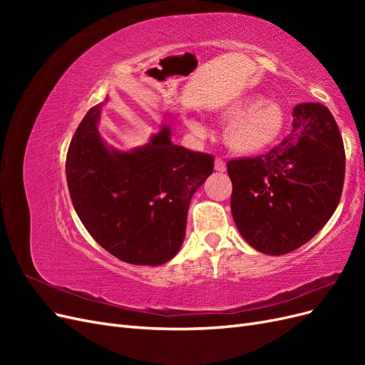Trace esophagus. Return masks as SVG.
Returning <instances> with one entry per match:
<instances>
[{
  "instance_id": "34e87169",
  "label": "esophagus",
  "mask_w": 365,
  "mask_h": 365,
  "mask_svg": "<svg viewBox=\"0 0 365 365\" xmlns=\"http://www.w3.org/2000/svg\"><path fill=\"white\" fill-rule=\"evenodd\" d=\"M215 170L220 172V173L227 170V164H225V161L222 158H216V161H215Z\"/></svg>"
}]
</instances>
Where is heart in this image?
<instances>
[{
	"mask_svg": "<svg viewBox=\"0 0 365 365\" xmlns=\"http://www.w3.org/2000/svg\"><path fill=\"white\" fill-rule=\"evenodd\" d=\"M225 129V143L230 150L239 155H257L272 148L283 134L286 113L277 101H264L263 96L252 94L237 98L220 113ZM189 126L200 130L201 125L190 118Z\"/></svg>",
	"mask_w": 365,
	"mask_h": 365,
	"instance_id": "obj_1",
	"label": "heart"
}]
</instances>
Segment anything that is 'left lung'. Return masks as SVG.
<instances>
[{
    "label": "left lung",
    "mask_w": 365,
    "mask_h": 365,
    "mask_svg": "<svg viewBox=\"0 0 365 365\" xmlns=\"http://www.w3.org/2000/svg\"><path fill=\"white\" fill-rule=\"evenodd\" d=\"M346 153L334 115L322 103L294 109V129L256 158L231 160V215L240 236L282 256L311 240L339 204Z\"/></svg>",
    "instance_id": "8db88e82"
}]
</instances>
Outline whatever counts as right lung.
<instances>
[{"mask_svg": "<svg viewBox=\"0 0 365 365\" xmlns=\"http://www.w3.org/2000/svg\"><path fill=\"white\" fill-rule=\"evenodd\" d=\"M102 106L86 113L68 148L65 172L74 210L113 256L157 267L180 251L190 200L213 173L215 158L173 145L165 123L141 148L108 146L97 128Z\"/></svg>", "mask_w": 365, "mask_h": 365, "instance_id": "add662e5", "label": "right lung"}]
</instances>
